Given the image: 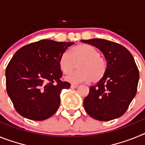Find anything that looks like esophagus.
I'll return each instance as SVG.
<instances>
[{
	"mask_svg": "<svg viewBox=\"0 0 145 145\" xmlns=\"http://www.w3.org/2000/svg\"><path fill=\"white\" fill-rule=\"evenodd\" d=\"M78 86V84H73L71 85L72 88H77Z\"/></svg>",
	"mask_w": 145,
	"mask_h": 145,
	"instance_id": "34e87169",
	"label": "esophagus"
}]
</instances>
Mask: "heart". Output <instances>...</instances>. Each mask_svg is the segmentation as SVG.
Segmentation results:
<instances>
[{"mask_svg": "<svg viewBox=\"0 0 145 145\" xmlns=\"http://www.w3.org/2000/svg\"><path fill=\"white\" fill-rule=\"evenodd\" d=\"M78 70L65 77L71 84L91 81L97 83L103 78L107 70V62L94 47L88 44H79L61 55L59 65L62 72L70 73L78 65Z\"/></svg>", "mask_w": 145, "mask_h": 145, "instance_id": "heart-1", "label": "heart"}]
</instances>
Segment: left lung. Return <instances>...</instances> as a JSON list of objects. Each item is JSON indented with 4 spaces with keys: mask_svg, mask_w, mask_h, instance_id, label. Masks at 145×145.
Listing matches in <instances>:
<instances>
[{
    "mask_svg": "<svg viewBox=\"0 0 145 145\" xmlns=\"http://www.w3.org/2000/svg\"><path fill=\"white\" fill-rule=\"evenodd\" d=\"M97 47L107 60L103 78L89 88L84 106L91 118L109 121L122 116L137 91L139 75L134 57L127 48L105 39L81 40Z\"/></svg>",
    "mask_w": 145,
    "mask_h": 145,
    "instance_id": "left-lung-1",
    "label": "left lung"
}]
</instances>
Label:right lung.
<instances>
[{"label":"right lung","instance_id":"obj_1","mask_svg":"<svg viewBox=\"0 0 145 145\" xmlns=\"http://www.w3.org/2000/svg\"><path fill=\"white\" fill-rule=\"evenodd\" d=\"M72 42L41 40L18 50L6 70V86L14 107L23 117L43 120L60 105V93L70 84L60 80L59 60Z\"/></svg>","mask_w":145,"mask_h":145}]
</instances>
